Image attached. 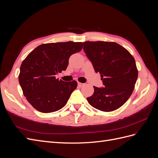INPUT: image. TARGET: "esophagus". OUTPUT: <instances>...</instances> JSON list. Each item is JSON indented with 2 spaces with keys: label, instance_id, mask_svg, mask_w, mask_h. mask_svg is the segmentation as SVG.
<instances>
[{
  "label": "esophagus",
  "instance_id": "esophagus-1",
  "mask_svg": "<svg viewBox=\"0 0 158 158\" xmlns=\"http://www.w3.org/2000/svg\"><path fill=\"white\" fill-rule=\"evenodd\" d=\"M85 84H84V83H81V82H78V85H79V86H80V87H82V86H83V85H84Z\"/></svg>",
  "mask_w": 158,
  "mask_h": 158
}]
</instances>
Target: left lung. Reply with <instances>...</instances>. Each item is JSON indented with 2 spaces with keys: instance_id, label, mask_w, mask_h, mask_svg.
<instances>
[{
  "instance_id": "obj_1",
  "label": "left lung",
  "mask_w": 158,
  "mask_h": 158,
  "mask_svg": "<svg viewBox=\"0 0 158 158\" xmlns=\"http://www.w3.org/2000/svg\"><path fill=\"white\" fill-rule=\"evenodd\" d=\"M83 49L95 72L101 74L103 87L94 86L88 103L102 111L121 107L131 95L138 78L134 57L114 42L85 41Z\"/></svg>"
}]
</instances>
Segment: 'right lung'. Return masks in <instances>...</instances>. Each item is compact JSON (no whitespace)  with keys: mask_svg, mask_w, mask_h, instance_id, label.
Wrapping results in <instances>:
<instances>
[{"mask_svg":"<svg viewBox=\"0 0 158 158\" xmlns=\"http://www.w3.org/2000/svg\"><path fill=\"white\" fill-rule=\"evenodd\" d=\"M82 46V42L73 41L42 44L23 60L19 83L27 102L37 111L55 112L67 103L77 82H64L55 75L66 69L70 56Z\"/></svg>","mask_w":158,"mask_h":158,"instance_id":"add662e5","label":"right lung"}]
</instances>
